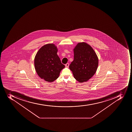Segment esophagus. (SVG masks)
Listing matches in <instances>:
<instances>
[{
  "instance_id": "esophagus-1",
  "label": "esophagus",
  "mask_w": 132,
  "mask_h": 132,
  "mask_svg": "<svg viewBox=\"0 0 132 132\" xmlns=\"http://www.w3.org/2000/svg\"><path fill=\"white\" fill-rule=\"evenodd\" d=\"M69 63H67V64H65V66L66 67H69Z\"/></svg>"
}]
</instances>
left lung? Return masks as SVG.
<instances>
[{
  "label": "left lung",
  "mask_w": 132,
  "mask_h": 132,
  "mask_svg": "<svg viewBox=\"0 0 132 132\" xmlns=\"http://www.w3.org/2000/svg\"><path fill=\"white\" fill-rule=\"evenodd\" d=\"M74 60L69 65L74 77L80 82H87L95 73L98 58L93 48L82 42L73 49Z\"/></svg>",
  "instance_id": "obj_1"
}]
</instances>
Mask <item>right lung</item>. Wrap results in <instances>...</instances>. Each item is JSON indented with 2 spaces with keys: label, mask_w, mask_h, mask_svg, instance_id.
I'll return each instance as SVG.
<instances>
[{
  "label": "right lung",
  "mask_w": 132,
  "mask_h": 132,
  "mask_svg": "<svg viewBox=\"0 0 132 132\" xmlns=\"http://www.w3.org/2000/svg\"><path fill=\"white\" fill-rule=\"evenodd\" d=\"M57 51L54 44H48L39 49L35 57V68L37 75L47 82H52L57 79L65 67Z\"/></svg>",
  "instance_id": "obj_1"
}]
</instances>
